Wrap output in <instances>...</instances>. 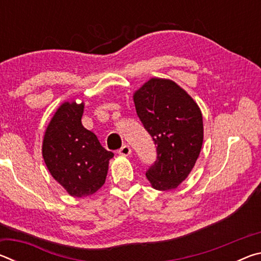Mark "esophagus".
Segmentation results:
<instances>
[{
  "label": "esophagus",
  "instance_id": "1",
  "mask_svg": "<svg viewBox=\"0 0 261 261\" xmlns=\"http://www.w3.org/2000/svg\"><path fill=\"white\" fill-rule=\"evenodd\" d=\"M117 153L120 154V155L127 156V155H130V154H131V148H130L129 145H124V146H122L120 149H118Z\"/></svg>",
  "mask_w": 261,
  "mask_h": 261
}]
</instances>
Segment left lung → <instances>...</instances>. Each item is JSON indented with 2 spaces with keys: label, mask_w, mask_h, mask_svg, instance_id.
<instances>
[{
  "label": "left lung",
  "mask_w": 261,
  "mask_h": 261,
  "mask_svg": "<svg viewBox=\"0 0 261 261\" xmlns=\"http://www.w3.org/2000/svg\"><path fill=\"white\" fill-rule=\"evenodd\" d=\"M134 101L139 120L156 145V160L146 177L156 190L176 189L199 156L204 138L200 109L169 79L152 78L136 92Z\"/></svg>",
  "instance_id": "1"
}]
</instances>
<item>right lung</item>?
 I'll return each instance as SVG.
<instances>
[{
  "label": "right lung",
  "instance_id": "1",
  "mask_svg": "<svg viewBox=\"0 0 261 261\" xmlns=\"http://www.w3.org/2000/svg\"><path fill=\"white\" fill-rule=\"evenodd\" d=\"M84 103L64 102L47 126L42 156L57 182L73 197H86L102 187L113 152L101 146L82 124Z\"/></svg>",
  "mask_w": 261,
  "mask_h": 261
}]
</instances>
